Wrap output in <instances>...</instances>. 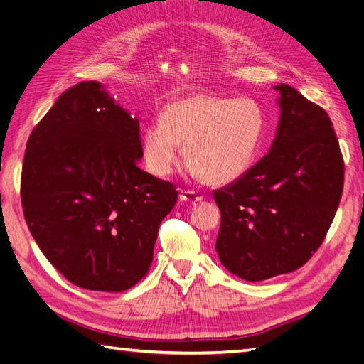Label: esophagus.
<instances>
[{
  "label": "esophagus",
  "instance_id": "esophagus-1",
  "mask_svg": "<svg viewBox=\"0 0 364 364\" xmlns=\"http://www.w3.org/2000/svg\"><path fill=\"white\" fill-rule=\"evenodd\" d=\"M181 200L182 202H188V203H196V202H200L203 197L197 194L196 191H191V190H181Z\"/></svg>",
  "mask_w": 364,
  "mask_h": 364
}]
</instances>
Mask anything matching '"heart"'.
<instances>
[{"label": "heart", "mask_w": 364, "mask_h": 364, "mask_svg": "<svg viewBox=\"0 0 364 364\" xmlns=\"http://www.w3.org/2000/svg\"><path fill=\"white\" fill-rule=\"evenodd\" d=\"M266 130V112L252 98L193 94L162 109L161 119L142 134L147 170L167 178L182 155L194 178L213 185L240 179L257 158Z\"/></svg>", "instance_id": "obj_1"}]
</instances>
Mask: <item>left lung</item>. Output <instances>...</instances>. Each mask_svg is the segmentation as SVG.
<instances>
[{
    "instance_id": "8db88e82",
    "label": "left lung",
    "mask_w": 364,
    "mask_h": 364,
    "mask_svg": "<svg viewBox=\"0 0 364 364\" xmlns=\"http://www.w3.org/2000/svg\"><path fill=\"white\" fill-rule=\"evenodd\" d=\"M273 90L281 114L270 151L214 191L218 258L250 282L302 267L325 240L343 191V156L328 114L289 85Z\"/></svg>"
}]
</instances>
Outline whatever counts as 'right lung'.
Returning <instances> with one entry per match:
<instances>
[{
  "instance_id": "obj_1",
  "label": "right lung",
  "mask_w": 364,
  "mask_h": 364,
  "mask_svg": "<svg viewBox=\"0 0 364 364\" xmlns=\"http://www.w3.org/2000/svg\"><path fill=\"white\" fill-rule=\"evenodd\" d=\"M139 121L98 82L65 91L33 129L21 174L30 232L77 287L124 291L150 269L176 186L142 171Z\"/></svg>"
}]
</instances>
